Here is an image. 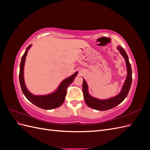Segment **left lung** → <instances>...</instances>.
Segmentation results:
<instances>
[{
    "label": "left lung",
    "mask_w": 150,
    "mask_h": 150,
    "mask_svg": "<svg viewBox=\"0 0 150 150\" xmlns=\"http://www.w3.org/2000/svg\"><path fill=\"white\" fill-rule=\"evenodd\" d=\"M117 49L119 50L121 55L125 58L127 66V72H128L125 83L123 86H122L121 91L119 94H117V96L114 98L106 99V100H100V99L93 98L89 94L87 83H86L85 80L83 79V91L84 101L89 107L94 109V110L105 111L114 108L118 105L119 104L123 101L129 93L131 83H132V70H131V64L129 61L128 56L127 55L124 49L121 46H118L117 47Z\"/></svg>",
    "instance_id": "1"
}]
</instances>
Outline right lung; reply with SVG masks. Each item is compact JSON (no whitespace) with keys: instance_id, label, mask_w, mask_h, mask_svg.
Returning <instances> with one entry per match:
<instances>
[{"instance_id":"add662e5","label":"right lung","mask_w":150,"mask_h":150,"mask_svg":"<svg viewBox=\"0 0 150 150\" xmlns=\"http://www.w3.org/2000/svg\"><path fill=\"white\" fill-rule=\"evenodd\" d=\"M30 46L31 45L27 48L24 55L22 57L20 64L19 81L22 93L30 102L40 108L44 109V110H51V109L59 107L64 101L67 87L73 82L76 76L78 74V72L63 81L60 86H59L58 89L54 93L49 95H46V96H34L27 89L24 80V66L25 57Z\"/></svg>"}]
</instances>
